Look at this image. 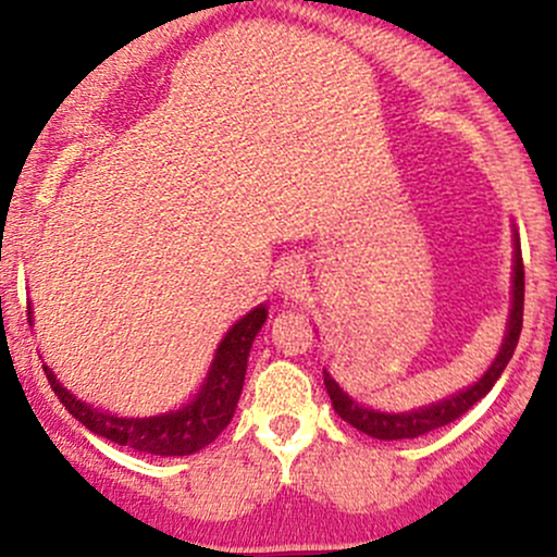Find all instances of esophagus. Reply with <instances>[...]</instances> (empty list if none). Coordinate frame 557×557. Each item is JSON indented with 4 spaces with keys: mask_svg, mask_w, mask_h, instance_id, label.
<instances>
[{
    "mask_svg": "<svg viewBox=\"0 0 557 557\" xmlns=\"http://www.w3.org/2000/svg\"><path fill=\"white\" fill-rule=\"evenodd\" d=\"M304 285H306V274H304V270H300V264H296V261H285L277 272L280 293L287 298L298 296V293L304 290Z\"/></svg>",
    "mask_w": 557,
    "mask_h": 557,
    "instance_id": "obj_1",
    "label": "esophagus"
}]
</instances>
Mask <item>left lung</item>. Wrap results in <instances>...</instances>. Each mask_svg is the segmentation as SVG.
Instances as JSON below:
<instances>
[{
  "instance_id": "left-lung-1",
  "label": "left lung",
  "mask_w": 557,
  "mask_h": 557,
  "mask_svg": "<svg viewBox=\"0 0 557 557\" xmlns=\"http://www.w3.org/2000/svg\"><path fill=\"white\" fill-rule=\"evenodd\" d=\"M521 324H523V259H521L519 238H516L508 327H505L500 354L495 356V361H492V367L482 374V380H476L474 385L461 389V393L450 395V398L432 403V406L417 408V411L382 413V411H374V408L361 406V403H356L348 393H343V387L337 385V382L327 374V369H324V387H327L332 408H335L337 417L348 421L350 426H356L359 432L376 440H411V437H421V434L432 430H440V426L450 424V421L463 417L474 403H479L490 393L492 385L497 382V376H500L503 369L508 367L510 356H513L516 343H519V335H521Z\"/></svg>"
}]
</instances>
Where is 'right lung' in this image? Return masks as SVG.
I'll return each instance as SVG.
<instances>
[{
    "label": "right lung",
    "mask_w": 557,
    "mask_h": 557,
    "mask_svg": "<svg viewBox=\"0 0 557 557\" xmlns=\"http://www.w3.org/2000/svg\"><path fill=\"white\" fill-rule=\"evenodd\" d=\"M28 322H34V311L28 306ZM267 322V306H257L246 317L230 327L216 348L212 369L194 400L185 403L183 408L159 417L125 419L114 417L110 411L88 406L86 400L75 398L62 382L57 380L49 367H44L49 385L62 406L81 421L86 430L99 437L112 440V443L133 447V450L151 453V456H190L209 443H214L233 419L235 406H238L243 380H246L248 354H251L253 337L259 335L261 324Z\"/></svg>",
    "instance_id": "obj_1"
}]
</instances>
